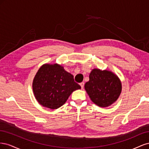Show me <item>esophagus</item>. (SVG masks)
<instances>
[{"instance_id": "1", "label": "esophagus", "mask_w": 149, "mask_h": 149, "mask_svg": "<svg viewBox=\"0 0 149 149\" xmlns=\"http://www.w3.org/2000/svg\"><path fill=\"white\" fill-rule=\"evenodd\" d=\"M79 84H80V86H81V89H83V87H84V82L81 83Z\"/></svg>"}]
</instances>
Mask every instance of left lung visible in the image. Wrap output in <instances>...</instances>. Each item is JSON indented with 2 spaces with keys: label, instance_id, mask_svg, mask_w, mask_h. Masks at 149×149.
I'll use <instances>...</instances> for the list:
<instances>
[{
  "label": "left lung",
  "instance_id": "obj_1",
  "mask_svg": "<svg viewBox=\"0 0 149 149\" xmlns=\"http://www.w3.org/2000/svg\"><path fill=\"white\" fill-rule=\"evenodd\" d=\"M89 78V81L84 84V89L95 104L106 107L119 98L122 91V83L113 72L94 68Z\"/></svg>",
  "mask_w": 149,
  "mask_h": 149
}]
</instances>
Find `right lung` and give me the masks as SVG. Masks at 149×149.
<instances>
[{
	"instance_id": "right-lung-1",
	"label": "right lung",
	"mask_w": 149,
	"mask_h": 149,
	"mask_svg": "<svg viewBox=\"0 0 149 149\" xmlns=\"http://www.w3.org/2000/svg\"><path fill=\"white\" fill-rule=\"evenodd\" d=\"M32 88L35 97L40 105L56 109L63 105L71 94L81 89V86L63 66L46 63L36 73Z\"/></svg>"
}]
</instances>
